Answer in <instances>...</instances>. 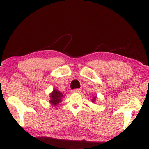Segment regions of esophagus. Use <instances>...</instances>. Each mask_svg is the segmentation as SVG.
Segmentation results:
<instances>
[{"instance_id": "esophagus-1", "label": "esophagus", "mask_w": 149, "mask_h": 149, "mask_svg": "<svg viewBox=\"0 0 149 149\" xmlns=\"http://www.w3.org/2000/svg\"><path fill=\"white\" fill-rule=\"evenodd\" d=\"M73 93H80L81 92V89H75L72 90Z\"/></svg>"}]
</instances>
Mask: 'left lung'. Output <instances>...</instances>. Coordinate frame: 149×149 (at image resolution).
Instances as JSON below:
<instances>
[{"label": "left lung", "mask_w": 149, "mask_h": 149, "mask_svg": "<svg viewBox=\"0 0 149 149\" xmlns=\"http://www.w3.org/2000/svg\"><path fill=\"white\" fill-rule=\"evenodd\" d=\"M96 98H97V97H95V96H94L93 97V98H92V102H95V100H96Z\"/></svg>", "instance_id": "1"}]
</instances>
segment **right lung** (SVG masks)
<instances>
[{
	"label": "right lung",
	"instance_id": "1",
	"mask_svg": "<svg viewBox=\"0 0 149 149\" xmlns=\"http://www.w3.org/2000/svg\"><path fill=\"white\" fill-rule=\"evenodd\" d=\"M65 96L64 94H62L60 91L57 90V89H54L53 91L49 94V103L53 107H56L62 101V99Z\"/></svg>",
	"mask_w": 149,
	"mask_h": 149
}]
</instances>
